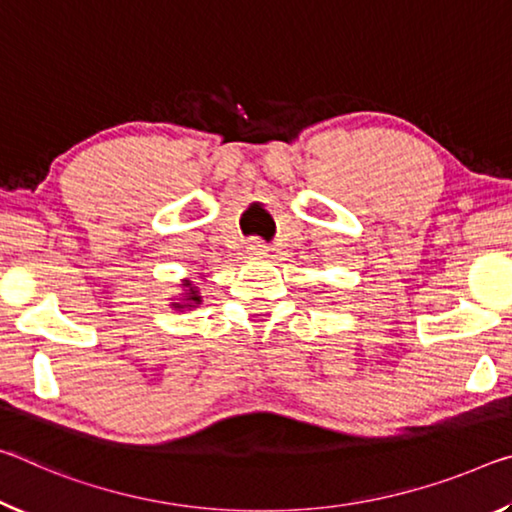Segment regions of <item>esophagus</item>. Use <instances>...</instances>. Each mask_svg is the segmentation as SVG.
I'll use <instances>...</instances> for the list:
<instances>
[{
  "instance_id": "esophagus-1",
  "label": "esophagus",
  "mask_w": 512,
  "mask_h": 512,
  "mask_svg": "<svg viewBox=\"0 0 512 512\" xmlns=\"http://www.w3.org/2000/svg\"><path fill=\"white\" fill-rule=\"evenodd\" d=\"M266 250H269V246H266L262 239H253L248 243V253L253 257H264Z\"/></svg>"
}]
</instances>
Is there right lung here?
<instances>
[{"label": "right lung", "mask_w": 512, "mask_h": 512, "mask_svg": "<svg viewBox=\"0 0 512 512\" xmlns=\"http://www.w3.org/2000/svg\"><path fill=\"white\" fill-rule=\"evenodd\" d=\"M191 285V282H186V287H189ZM186 303H191L189 307H193V305H198L200 303V296H198V291L196 289H189V294H186ZM177 307H184V305H180V303H175Z\"/></svg>", "instance_id": "add662e5"}]
</instances>
